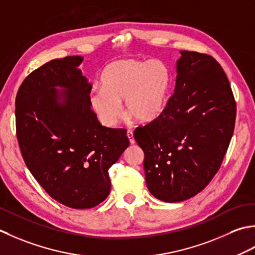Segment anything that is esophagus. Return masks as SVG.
Instances as JSON below:
<instances>
[{
    "label": "esophagus",
    "mask_w": 255,
    "mask_h": 255,
    "mask_svg": "<svg viewBox=\"0 0 255 255\" xmlns=\"http://www.w3.org/2000/svg\"><path fill=\"white\" fill-rule=\"evenodd\" d=\"M127 135H128V141H129V143H131V144H134V143H135V139H134V135H133V131H128Z\"/></svg>",
    "instance_id": "1"
}]
</instances>
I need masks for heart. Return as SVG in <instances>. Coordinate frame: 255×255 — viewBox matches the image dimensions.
I'll list each match as a JSON object with an SVG mask.
<instances>
[{
    "label": "heart",
    "mask_w": 255,
    "mask_h": 255,
    "mask_svg": "<svg viewBox=\"0 0 255 255\" xmlns=\"http://www.w3.org/2000/svg\"><path fill=\"white\" fill-rule=\"evenodd\" d=\"M101 88L89 96L90 107L103 126L112 128L124 110L137 121L157 118L167 101L170 75L162 61L126 58L116 60L103 69Z\"/></svg>",
    "instance_id": "heart-1"
}]
</instances>
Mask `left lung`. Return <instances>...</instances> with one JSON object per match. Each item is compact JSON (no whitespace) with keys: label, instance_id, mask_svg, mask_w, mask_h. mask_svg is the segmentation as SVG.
Instances as JSON below:
<instances>
[{"label":"left lung","instance_id":"left-lung-1","mask_svg":"<svg viewBox=\"0 0 255 255\" xmlns=\"http://www.w3.org/2000/svg\"><path fill=\"white\" fill-rule=\"evenodd\" d=\"M175 91L163 112L134 131L155 198L178 202L197 195L219 170L235 129L237 105L214 57L181 50Z\"/></svg>","mask_w":255,"mask_h":255}]
</instances>
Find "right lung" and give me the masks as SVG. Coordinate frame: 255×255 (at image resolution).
<instances>
[{"label":"right lung","instance_id":"obj_1","mask_svg":"<svg viewBox=\"0 0 255 255\" xmlns=\"http://www.w3.org/2000/svg\"><path fill=\"white\" fill-rule=\"evenodd\" d=\"M80 56L46 62L25 78L15 100L16 135L30 173L46 193L74 209L110 194L108 170L129 145L127 129L102 127ZM60 86L64 89H55Z\"/></svg>","mask_w":255,"mask_h":255}]
</instances>
